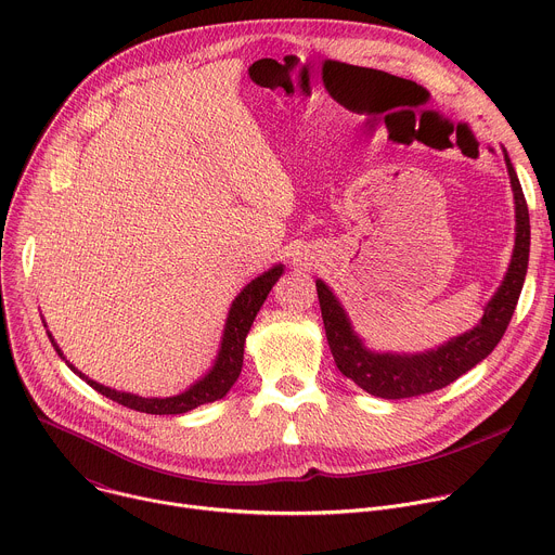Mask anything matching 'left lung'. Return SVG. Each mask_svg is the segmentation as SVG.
I'll list each match as a JSON object with an SVG mask.
<instances>
[{
	"label": "left lung",
	"mask_w": 555,
	"mask_h": 555,
	"mask_svg": "<svg viewBox=\"0 0 555 555\" xmlns=\"http://www.w3.org/2000/svg\"><path fill=\"white\" fill-rule=\"evenodd\" d=\"M505 163L516 204V246L499 292L486 305L483 319L474 330L426 353H375L369 351L356 336L334 292L323 281H315V292H319L325 334L334 362L340 373L358 384L362 390L384 400L417 398V395H426L448 386L472 366L486 360L501 343L514 315L529 263V210L507 151Z\"/></svg>",
	"instance_id": "8db88e82"
}]
</instances>
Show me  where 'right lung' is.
<instances>
[{
    "label": "right lung",
    "instance_id": "right-lung-1",
    "mask_svg": "<svg viewBox=\"0 0 555 555\" xmlns=\"http://www.w3.org/2000/svg\"><path fill=\"white\" fill-rule=\"evenodd\" d=\"M281 274H283V266H274L272 270L263 272L255 281H250L242 289V294L232 300V307L228 311V321L223 327L221 349L217 353L212 369L199 382H195L184 392L173 395V398H165V400L163 398H140V395H133V392H120V390H114L109 386H103V384L86 377L81 371H76L67 360L65 362L78 377H83L94 390H99L101 395H105V398H109L131 411H140V413H149V415H182L197 406L217 402L232 388L236 377H240L242 364H244L246 336L255 323L257 311L261 309L263 300L268 298L272 285L279 281ZM50 340H52V336H50ZM52 345H54L56 353L63 358V353L54 340H52Z\"/></svg>",
    "mask_w": 555,
    "mask_h": 555
}]
</instances>
